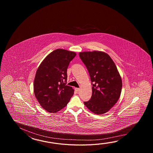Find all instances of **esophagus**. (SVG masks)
I'll return each mask as SVG.
<instances>
[{
  "label": "esophagus",
  "mask_w": 153,
  "mask_h": 153,
  "mask_svg": "<svg viewBox=\"0 0 153 153\" xmlns=\"http://www.w3.org/2000/svg\"><path fill=\"white\" fill-rule=\"evenodd\" d=\"M75 90L76 91V92H78V91H80V88H75Z\"/></svg>",
  "instance_id": "obj_1"
}]
</instances>
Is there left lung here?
<instances>
[{
    "label": "left lung",
    "mask_w": 153,
    "mask_h": 153,
    "mask_svg": "<svg viewBox=\"0 0 153 153\" xmlns=\"http://www.w3.org/2000/svg\"><path fill=\"white\" fill-rule=\"evenodd\" d=\"M86 65L92 85L91 100L84 104L94 114L108 112L120 96L122 80L117 67L107 53L100 51L79 53Z\"/></svg>",
    "instance_id": "left-lung-1"
}]
</instances>
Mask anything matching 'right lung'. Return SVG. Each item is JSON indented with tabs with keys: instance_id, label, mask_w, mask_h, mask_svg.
Listing matches in <instances>:
<instances>
[{
	"instance_id": "add662e5",
	"label": "right lung",
	"mask_w": 153,
	"mask_h": 153,
	"mask_svg": "<svg viewBox=\"0 0 153 153\" xmlns=\"http://www.w3.org/2000/svg\"><path fill=\"white\" fill-rule=\"evenodd\" d=\"M75 52L56 49L42 61L36 72L34 93L40 105L45 111L55 113L67 105L74 90L66 85L67 68L75 57Z\"/></svg>"
}]
</instances>
